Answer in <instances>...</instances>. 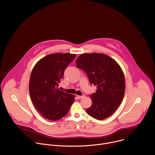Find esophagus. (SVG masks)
<instances>
[{"label": "esophagus", "mask_w": 155, "mask_h": 155, "mask_svg": "<svg viewBox=\"0 0 155 155\" xmlns=\"http://www.w3.org/2000/svg\"><path fill=\"white\" fill-rule=\"evenodd\" d=\"M77 97H78V99H81L84 98V96H77Z\"/></svg>", "instance_id": "esophagus-1"}]
</instances>
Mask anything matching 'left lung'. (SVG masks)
I'll use <instances>...</instances> for the list:
<instances>
[{"label":"left lung","instance_id":"left-lung-1","mask_svg":"<svg viewBox=\"0 0 155 155\" xmlns=\"http://www.w3.org/2000/svg\"><path fill=\"white\" fill-rule=\"evenodd\" d=\"M76 67L85 71L91 84L97 86L90 95L92 105L87 114L97 120L110 117L121 103L125 92V78L120 65L103 53H83L76 61Z\"/></svg>","mask_w":155,"mask_h":155}]
</instances>
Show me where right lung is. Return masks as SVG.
Here are the masks:
<instances>
[{
    "label": "right lung",
    "instance_id": "1",
    "mask_svg": "<svg viewBox=\"0 0 155 155\" xmlns=\"http://www.w3.org/2000/svg\"><path fill=\"white\" fill-rule=\"evenodd\" d=\"M76 54L53 53L40 59L29 80V94L35 109L45 118L56 121L65 116L75 96L59 90L58 86L67 67Z\"/></svg>",
    "mask_w": 155,
    "mask_h": 155
}]
</instances>
